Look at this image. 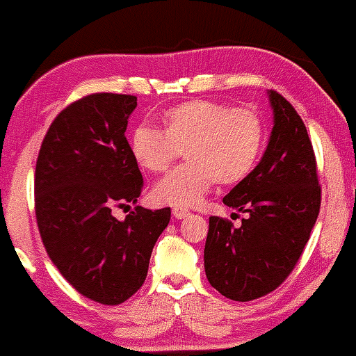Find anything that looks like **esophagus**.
<instances>
[{
    "label": "esophagus",
    "mask_w": 356,
    "mask_h": 356,
    "mask_svg": "<svg viewBox=\"0 0 356 356\" xmlns=\"http://www.w3.org/2000/svg\"><path fill=\"white\" fill-rule=\"evenodd\" d=\"M172 216L175 219H184L189 216V211L187 209H182V207H175V209L172 211Z\"/></svg>",
    "instance_id": "34e87169"
}]
</instances>
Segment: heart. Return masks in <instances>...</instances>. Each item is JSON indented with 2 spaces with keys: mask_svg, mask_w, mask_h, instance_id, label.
Returning <instances> with one entry per match:
<instances>
[{
  "mask_svg": "<svg viewBox=\"0 0 356 356\" xmlns=\"http://www.w3.org/2000/svg\"><path fill=\"white\" fill-rule=\"evenodd\" d=\"M162 122L164 132L140 125L130 142L137 164L152 174L165 172L186 154L187 164L154 186V201L162 206L194 207L216 181L239 182L256 165L263 147V120L248 107L192 100L167 110Z\"/></svg>",
  "mask_w": 356,
  "mask_h": 356,
  "instance_id": "1",
  "label": "heart"
}]
</instances>
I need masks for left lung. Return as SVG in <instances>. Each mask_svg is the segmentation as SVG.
<instances>
[{
	"label": "left lung",
	"mask_w": 356,
	"mask_h": 356,
	"mask_svg": "<svg viewBox=\"0 0 356 356\" xmlns=\"http://www.w3.org/2000/svg\"><path fill=\"white\" fill-rule=\"evenodd\" d=\"M275 125L259 164L222 202L246 212L231 220L209 218L204 269L212 288L234 301L275 291L308 243L321 204L316 159L306 127L283 95L268 90Z\"/></svg>",
	"instance_id": "1"
}]
</instances>
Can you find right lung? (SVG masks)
<instances>
[{
    "instance_id": "add662e5",
    "label": "right lung",
    "mask_w": 356,
    "mask_h": 356,
    "mask_svg": "<svg viewBox=\"0 0 356 356\" xmlns=\"http://www.w3.org/2000/svg\"><path fill=\"white\" fill-rule=\"evenodd\" d=\"M136 107L137 97L118 93L73 102L51 122L35 170L36 224L48 256L80 295L110 306L144 284L170 220V207L112 216L113 207L137 204L144 187L125 137Z\"/></svg>"
}]
</instances>
